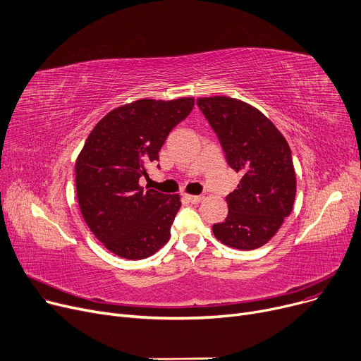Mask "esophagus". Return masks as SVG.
I'll list each match as a JSON object with an SVG mask.
<instances>
[{"mask_svg":"<svg viewBox=\"0 0 361 361\" xmlns=\"http://www.w3.org/2000/svg\"><path fill=\"white\" fill-rule=\"evenodd\" d=\"M184 197L190 203H200L203 200V196H195V195H184Z\"/></svg>","mask_w":361,"mask_h":361,"instance_id":"1","label":"esophagus"}]
</instances>
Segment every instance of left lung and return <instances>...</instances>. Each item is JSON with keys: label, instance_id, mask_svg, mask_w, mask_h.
<instances>
[{"label": "left lung", "instance_id": "1", "mask_svg": "<svg viewBox=\"0 0 361 361\" xmlns=\"http://www.w3.org/2000/svg\"><path fill=\"white\" fill-rule=\"evenodd\" d=\"M197 105L216 133L226 162L243 177L226 196L228 216L212 226L228 247L253 250L281 228L295 199L291 149L274 123L240 99L199 98Z\"/></svg>", "mask_w": 361, "mask_h": 361}]
</instances>
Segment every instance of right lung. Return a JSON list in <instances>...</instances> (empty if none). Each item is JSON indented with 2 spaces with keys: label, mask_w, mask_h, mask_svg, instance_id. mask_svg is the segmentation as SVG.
I'll return each mask as SVG.
<instances>
[{
  "label": "right lung",
  "mask_w": 361,
  "mask_h": 361,
  "mask_svg": "<svg viewBox=\"0 0 361 361\" xmlns=\"http://www.w3.org/2000/svg\"><path fill=\"white\" fill-rule=\"evenodd\" d=\"M193 106V98L139 99L109 111L87 136L75 161V192L85 222L114 255L140 260L168 243L180 196L139 180Z\"/></svg>",
  "instance_id": "1"
}]
</instances>
